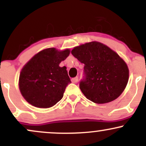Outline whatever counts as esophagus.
I'll return each instance as SVG.
<instances>
[{
    "mask_svg": "<svg viewBox=\"0 0 146 146\" xmlns=\"http://www.w3.org/2000/svg\"><path fill=\"white\" fill-rule=\"evenodd\" d=\"M71 82L74 84H77L78 82V77H75V78H73L71 79Z\"/></svg>",
    "mask_w": 146,
    "mask_h": 146,
    "instance_id": "obj_1",
    "label": "esophagus"
}]
</instances>
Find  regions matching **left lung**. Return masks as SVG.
<instances>
[{
    "instance_id": "obj_1",
    "label": "left lung",
    "mask_w": 146,
    "mask_h": 146,
    "mask_svg": "<svg viewBox=\"0 0 146 146\" xmlns=\"http://www.w3.org/2000/svg\"><path fill=\"white\" fill-rule=\"evenodd\" d=\"M71 53L84 64V79L80 82V88L88 100L106 104L123 93L128 82L129 69L116 52L93 41L75 46Z\"/></svg>"
}]
</instances>
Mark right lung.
Listing matches in <instances>:
<instances>
[{
    "label": "right lung",
    "instance_id": "add662e5",
    "mask_svg": "<svg viewBox=\"0 0 146 146\" xmlns=\"http://www.w3.org/2000/svg\"><path fill=\"white\" fill-rule=\"evenodd\" d=\"M70 54V49L58 51L48 48L40 51L22 68L19 89L28 103L40 108L56 104L63 98L65 88L71 83L66 66L60 62Z\"/></svg>",
    "mask_w": 146,
    "mask_h": 146
}]
</instances>
